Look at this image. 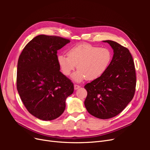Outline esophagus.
<instances>
[{
    "mask_svg": "<svg viewBox=\"0 0 150 150\" xmlns=\"http://www.w3.org/2000/svg\"><path fill=\"white\" fill-rule=\"evenodd\" d=\"M74 89L75 90H76V89H78V88H80V86L79 85H78V84H74Z\"/></svg>",
    "mask_w": 150,
    "mask_h": 150,
    "instance_id": "obj_1",
    "label": "esophagus"
}]
</instances>
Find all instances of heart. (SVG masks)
<instances>
[{
    "label": "heart",
    "instance_id": "1",
    "mask_svg": "<svg viewBox=\"0 0 150 150\" xmlns=\"http://www.w3.org/2000/svg\"><path fill=\"white\" fill-rule=\"evenodd\" d=\"M112 54L106 47H99L88 44H78L67 52L58 54L57 61L62 73L69 76L78 65V71L72 79L80 82L85 78L94 80L102 76L110 66Z\"/></svg>",
    "mask_w": 150,
    "mask_h": 150
}]
</instances>
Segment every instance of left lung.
Returning a JSON list of instances; mask_svg holds the SVG:
<instances>
[{"mask_svg":"<svg viewBox=\"0 0 150 150\" xmlns=\"http://www.w3.org/2000/svg\"><path fill=\"white\" fill-rule=\"evenodd\" d=\"M104 42L110 44L114 54L106 72L84 86L88 92L84 105L89 114L105 120L120 114L132 100L137 77L128 49L112 40Z\"/></svg>","mask_w":150,"mask_h":150,"instance_id":"8db88e82","label":"left lung"}]
</instances>
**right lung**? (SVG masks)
<instances>
[{
	"mask_svg": "<svg viewBox=\"0 0 150 150\" xmlns=\"http://www.w3.org/2000/svg\"><path fill=\"white\" fill-rule=\"evenodd\" d=\"M70 42L59 36L39 35L26 45L17 63V89L28 111L50 121L59 117L74 84L60 71L57 50Z\"/></svg>",
	"mask_w": 150,
	"mask_h": 150,
	"instance_id": "1",
	"label": "right lung"
}]
</instances>
